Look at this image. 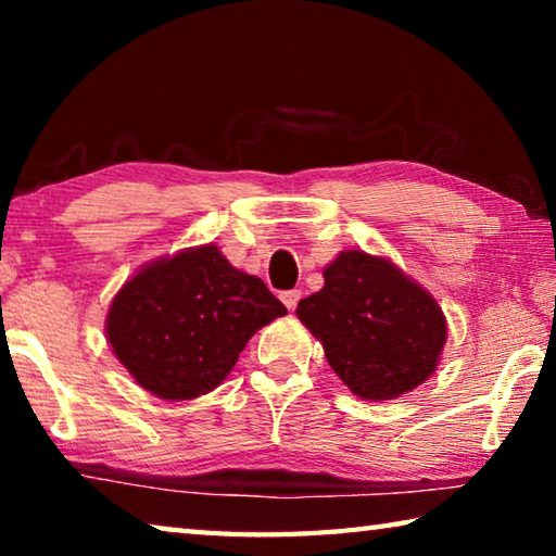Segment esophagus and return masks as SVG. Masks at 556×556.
I'll list each match as a JSON object with an SVG mask.
<instances>
[{"label":"esophagus","instance_id":"34e87169","mask_svg":"<svg viewBox=\"0 0 556 556\" xmlns=\"http://www.w3.org/2000/svg\"><path fill=\"white\" fill-rule=\"evenodd\" d=\"M301 299V291L299 289H289V291H281V301H285V306L289 308V312H294L296 304Z\"/></svg>","mask_w":556,"mask_h":556}]
</instances>
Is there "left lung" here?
Here are the masks:
<instances>
[{
  "mask_svg": "<svg viewBox=\"0 0 556 556\" xmlns=\"http://www.w3.org/2000/svg\"><path fill=\"white\" fill-rule=\"evenodd\" d=\"M321 291L296 316L326 361L363 400H392L437 370L446 321L434 299L388 260L348 250L324 269Z\"/></svg>",
  "mask_w": 556,
  "mask_h": 556,
  "instance_id": "8db88e82",
  "label": "left lung"
}]
</instances>
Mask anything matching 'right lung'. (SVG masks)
<instances>
[{"instance_id":"obj_1","label":"right lung","mask_w":556,"mask_h":556,"mask_svg":"<svg viewBox=\"0 0 556 556\" xmlns=\"http://www.w3.org/2000/svg\"><path fill=\"white\" fill-rule=\"evenodd\" d=\"M285 314L265 281L203 244L131 277L112 299L108 338L144 390L191 400L218 388L257 328Z\"/></svg>"}]
</instances>
